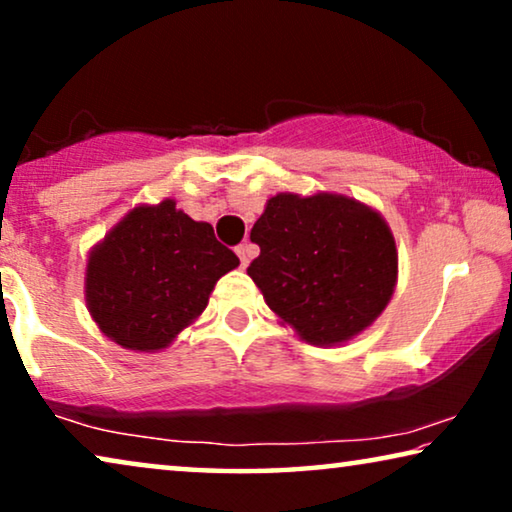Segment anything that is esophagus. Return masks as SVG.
<instances>
[{
	"mask_svg": "<svg viewBox=\"0 0 512 512\" xmlns=\"http://www.w3.org/2000/svg\"><path fill=\"white\" fill-rule=\"evenodd\" d=\"M235 254L240 256V263H242V268H244V265H249L251 258H254L256 247H251V244H240V247H235Z\"/></svg>",
	"mask_w": 512,
	"mask_h": 512,
	"instance_id": "obj_1",
	"label": "esophagus"
}]
</instances>
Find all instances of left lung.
<instances>
[{
  "label": "left lung",
  "mask_w": 512,
  "mask_h": 512,
  "mask_svg": "<svg viewBox=\"0 0 512 512\" xmlns=\"http://www.w3.org/2000/svg\"><path fill=\"white\" fill-rule=\"evenodd\" d=\"M261 247L247 275L265 303L312 345H335L373 324L396 286V242L373 209L342 195L268 200L251 228Z\"/></svg>",
  "instance_id": "left-lung-1"
}]
</instances>
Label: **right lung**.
<instances>
[{
  "instance_id": "obj_1",
  "label": "right lung",
  "mask_w": 512,
  "mask_h": 512,
  "mask_svg": "<svg viewBox=\"0 0 512 512\" xmlns=\"http://www.w3.org/2000/svg\"><path fill=\"white\" fill-rule=\"evenodd\" d=\"M240 265L233 251L163 200L137 207L97 244L86 300L100 331L121 347L151 352L177 338L207 307L221 275Z\"/></svg>"
}]
</instances>
